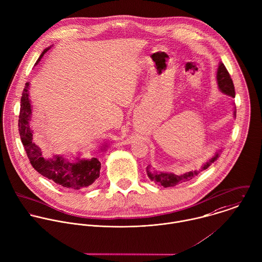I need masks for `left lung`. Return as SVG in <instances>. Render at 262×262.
<instances>
[{
	"instance_id": "1",
	"label": "left lung",
	"mask_w": 262,
	"mask_h": 262,
	"mask_svg": "<svg viewBox=\"0 0 262 262\" xmlns=\"http://www.w3.org/2000/svg\"><path fill=\"white\" fill-rule=\"evenodd\" d=\"M216 79H217V85L219 89L222 91V93L229 95L233 98H235V86L233 83V80L231 78V75L229 73V71L227 70L226 66L224 65V63H220L219 68H217V73H216ZM236 107H234V117H236ZM222 152V150H219L215 155L210 158L203 166L201 169L199 170H194V171H189L183 174H174V173H169V172H158V171H154L151 169L150 165L147 166L146 170H147V174L149 177V179L151 181H154L156 184L163 186L164 188H168V187H174L181 183L187 182L192 180L193 178H195L196 176H198L200 173V171L208 168L211 163H213L219 157H220V153Z\"/></svg>"
}]
</instances>
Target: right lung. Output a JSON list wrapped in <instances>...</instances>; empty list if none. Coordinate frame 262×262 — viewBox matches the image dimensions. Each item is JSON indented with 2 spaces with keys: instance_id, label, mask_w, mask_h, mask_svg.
<instances>
[{
  "instance_id": "right-lung-1",
  "label": "right lung",
  "mask_w": 262,
  "mask_h": 262,
  "mask_svg": "<svg viewBox=\"0 0 262 262\" xmlns=\"http://www.w3.org/2000/svg\"><path fill=\"white\" fill-rule=\"evenodd\" d=\"M51 49H45L38 57L35 65L38 64L42 56ZM29 82L25 83L20 101V114L18 120L19 135L27 157L32 167L45 178L52 180L57 185L72 190H79L91 186L100 176L101 162L98 158L68 160L62 156H54L47 159L41 155V151L32 141V130L29 121L31 118V105L29 100ZM107 147V145L105 146Z\"/></svg>"
}]
</instances>
